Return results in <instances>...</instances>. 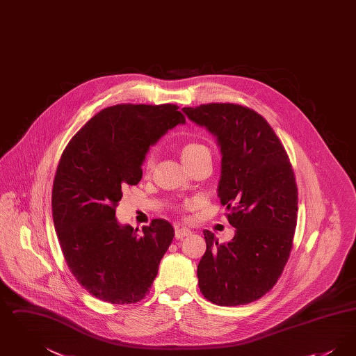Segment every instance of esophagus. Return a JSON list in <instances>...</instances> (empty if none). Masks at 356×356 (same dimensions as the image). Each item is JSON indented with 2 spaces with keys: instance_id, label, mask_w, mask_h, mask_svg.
Returning a JSON list of instances; mask_svg holds the SVG:
<instances>
[{
  "instance_id": "obj_1",
  "label": "esophagus",
  "mask_w": 356,
  "mask_h": 356,
  "mask_svg": "<svg viewBox=\"0 0 356 356\" xmlns=\"http://www.w3.org/2000/svg\"><path fill=\"white\" fill-rule=\"evenodd\" d=\"M192 232L186 228V227H183V228H176V231H175V237L177 238V240H180V238H183V237L189 236Z\"/></svg>"
}]
</instances>
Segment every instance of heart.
<instances>
[{
    "label": "heart",
    "instance_id": "heart-1",
    "mask_svg": "<svg viewBox=\"0 0 356 356\" xmlns=\"http://www.w3.org/2000/svg\"><path fill=\"white\" fill-rule=\"evenodd\" d=\"M181 157H183V161L186 163V167H189L204 159H211V151L202 143L191 141V143H186V145H183ZM153 164H154V156H153V153H149L145 159V170H152Z\"/></svg>",
    "mask_w": 356,
    "mask_h": 356
}]
</instances>
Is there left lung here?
<instances>
[{
    "label": "left lung",
    "instance_id": "1",
    "mask_svg": "<svg viewBox=\"0 0 356 356\" xmlns=\"http://www.w3.org/2000/svg\"><path fill=\"white\" fill-rule=\"evenodd\" d=\"M183 112L218 138V196L236 228L234 238L222 244L204 231L199 288L213 305H248L276 284L287 264L298 219L292 165L271 125L251 108L212 102Z\"/></svg>",
    "mask_w": 356,
    "mask_h": 356
}]
</instances>
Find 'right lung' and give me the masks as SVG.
<instances>
[{
	"label": "right lung",
	"instance_id": "1",
	"mask_svg": "<svg viewBox=\"0 0 356 356\" xmlns=\"http://www.w3.org/2000/svg\"><path fill=\"white\" fill-rule=\"evenodd\" d=\"M175 104H119L102 109L72 137L51 191L56 234L69 270L95 298L131 305L145 298L175 237L154 219L143 234L116 220L122 188L143 177L149 147L184 115Z\"/></svg>",
	"mask_w": 356,
	"mask_h": 356
}]
</instances>
